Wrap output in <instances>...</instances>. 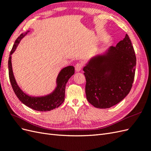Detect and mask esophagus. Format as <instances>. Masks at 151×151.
Returning a JSON list of instances; mask_svg holds the SVG:
<instances>
[{
  "label": "esophagus",
  "instance_id": "obj_1",
  "mask_svg": "<svg viewBox=\"0 0 151 151\" xmlns=\"http://www.w3.org/2000/svg\"><path fill=\"white\" fill-rule=\"evenodd\" d=\"M82 64L80 63H77L76 65H75V70L76 72H79L80 71L81 69H82Z\"/></svg>",
  "mask_w": 151,
  "mask_h": 151
}]
</instances>
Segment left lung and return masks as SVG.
Wrapping results in <instances>:
<instances>
[{"mask_svg": "<svg viewBox=\"0 0 151 151\" xmlns=\"http://www.w3.org/2000/svg\"><path fill=\"white\" fill-rule=\"evenodd\" d=\"M136 56L128 35L88 60L83 70L86 97L92 105L109 109L129 94L134 81Z\"/></svg>", "mask_w": 151, "mask_h": 151, "instance_id": "left-lung-1", "label": "left lung"}]
</instances>
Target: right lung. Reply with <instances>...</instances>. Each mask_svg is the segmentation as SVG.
I'll return each mask as SVG.
<instances>
[{
    "label": "right lung",
    "instance_id": "right-lung-1",
    "mask_svg": "<svg viewBox=\"0 0 151 151\" xmlns=\"http://www.w3.org/2000/svg\"><path fill=\"white\" fill-rule=\"evenodd\" d=\"M30 32L28 30L25 33H22L15 41L12 50L10 52L8 60L9 76L11 86L18 98L25 105L27 106L34 110L40 111H50L59 107L64 101L65 87L69 79L75 73V68L72 65L65 67L62 69L59 73L56 79V86L50 93L44 96H34L29 95L18 86L13 71L11 58L12 54L15 52L21 40Z\"/></svg>",
    "mask_w": 151,
    "mask_h": 151
}]
</instances>
